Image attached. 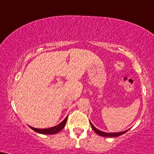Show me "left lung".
<instances>
[{
  "instance_id": "8db88e82",
  "label": "left lung",
  "mask_w": 154,
  "mask_h": 154,
  "mask_svg": "<svg viewBox=\"0 0 154 154\" xmlns=\"http://www.w3.org/2000/svg\"><path fill=\"white\" fill-rule=\"evenodd\" d=\"M90 124L91 126V128H92L93 130L96 132V133L98 134V135L101 136V137H119V136L122 135V134H125L126 131H128V130H126V131H122V132H116V133H106V132H103L102 131H100V130L97 129V128H95L94 126H93V124L91 123L90 122Z\"/></svg>"
}]
</instances>
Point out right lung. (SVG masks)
I'll return each instance as SVG.
<instances>
[{
    "label": "right lung",
    "instance_id": "add662e5",
    "mask_svg": "<svg viewBox=\"0 0 154 154\" xmlns=\"http://www.w3.org/2000/svg\"><path fill=\"white\" fill-rule=\"evenodd\" d=\"M67 117L68 116L66 117L65 119H64L61 123L58 124V125L54 126V127H51V128H48V129H36V128H33L32 126H29V127L30 129H32L33 131L35 132H38L39 134H57L58 132L61 131L62 129L65 127L66 122H67Z\"/></svg>",
    "mask_w": 154,
    "mask_h": 154
}]
</instances>
